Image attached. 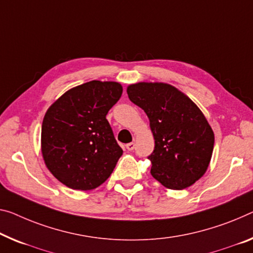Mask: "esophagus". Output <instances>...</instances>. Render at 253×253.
Instances as JSON below:
<instances>
[{"instance_id": "obj_1", "label": "esophagus", "mask_w": 253, "mask_h": 253, "mask_svg": "<svg viewBox=\"0 0 253 253\" xmlns=\"http://www.w3.org/2000/svg\"><path fill=\"white\" fill-rule=\"evenodd\" d=\"M134 146H135V145H134L133 142H130V143H127V145H126V149H127V150H130V151H131V150H133V149H134Z\"/></svg>"}]
</instances>
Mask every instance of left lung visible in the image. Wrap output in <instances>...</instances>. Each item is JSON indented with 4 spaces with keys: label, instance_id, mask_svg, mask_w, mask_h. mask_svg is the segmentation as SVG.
I'll return each mask as SVG.
<instances>
[{
    "label": "left lung",
    "instance_id": "obj_1",
    "mask_svg": "<svg viewBox=\"0 0 253 253\" xmlns=\"http://www.w3.org/2000/svg\"><path fill=\"white\" fill-rule=\"evenodd\" d=\"M127 96L150 122L155 148L150 173L167 189L182 190L204 175L215 137L203 112L188 96L163 83L130 84Z\"/></svg>",
    "mask_w": 253,
    "mask_h": 253
}]
</instances>
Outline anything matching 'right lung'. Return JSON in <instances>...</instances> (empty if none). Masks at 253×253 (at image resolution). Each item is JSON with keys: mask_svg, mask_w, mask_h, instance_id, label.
Returning <instances> with one entry per match:
<instances>
[{"mask_svg": "<svg viewBox=\"0 0 253 253\" xmlns=\"http://www.w3.org/2000/svg\"><path fill=\"white\" fill-rule=\"evenodd\" d=\"M114 81L92 80L50 105L42 124V154L49 172L68 188L92 190L113 172L123 150L106 120L122 95Z\"/></svg>", "mask_w": 253, "mask_h": 253, "instance_id": "right-lung-1", "label": "right lung"}]
</instances>
